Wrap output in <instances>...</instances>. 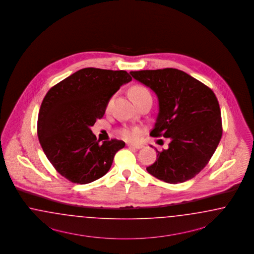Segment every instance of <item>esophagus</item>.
Instances as JSON below:
<instances>
[{
	"label": "esophagus",
	"instance_id": "1",
	"mask_svg": "<svg viewBox=\"0 0 254 254\" xmlns=\"http://www.w3.org/2000/svg\"><path fill=\"white\" fill-rule=\"evenodd\" d=\"M127 146H130L132 147V148L137 149V150H139V149H141V148L143 147V144H142V143H139V142H136V143H128Z\"/></svg>",
	"mask_w": 254,
	"mask_h": 254
}]
</instances>
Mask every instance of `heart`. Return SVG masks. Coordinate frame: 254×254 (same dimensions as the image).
<instances>
[{"label": "heart", "instance_id": "heart-1", "mask_svg": "<svg viewBox=\"0 0 254 254\" xmlns=\"http://www.w3.org/2000/svg\"><path fill=\"white\" fill-rule=\"evenodd\" d=\"M148 95H150L149 91L147 90L145 87L140 86V85H136V86L132 87L130 89V96L133 101L138 100V99H141V98H143V97H145V96H148ZM112 102H113V99H111V100L108 101L107 109L110 108ZM120 134H121V136H122L124 138H126V139H133V138H135L137 137L138 132H137V130H136L135 128L124 127V128H122V129L120 130Z\"/></svg>", "mask_w": 254, "mask_h": 254}]
</instances>
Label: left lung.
<instances>
[{
    "label": "left lung",
    "instance_id": "8db88e82",
    "mask_svg": "<svg viewBox=\"0 0 254 254\" xmlns=\"http://www.w3.org/2000/svg\"><path fill=\"white\" fill-rule=\"evenodd\" d=\"M129 73L151 88L158 100V114L150 135L170 138L167 150L155 149L157 159L147 171L173 185L194 177L206 167L222 138L221 110L215 94L180 69Z\"/></svg>",
    "mask_w": 254,
    "mask_h": 254
}]
</instances>
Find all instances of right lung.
Segmentation results:
<instances>
[{
    "mask_svg": "<svg viewBox=\"0 0 254 254\" xmlns=\"http://www.w3.org/2000/svg\"><path fill=\"white\" fill-rule=\"evenodd\" d=\"M126 70L85 68L54 85L39 111L37 134L47 159L69 182L86 185L104 176L122 140L100 143L91 127L104 116L107 103L130 82Z\"/></svg>",
    "mask_w": 254,
    "mask_h": 254,
    "instance_id": "add662e5",
    "label": "right lung"
}]
</instances>
